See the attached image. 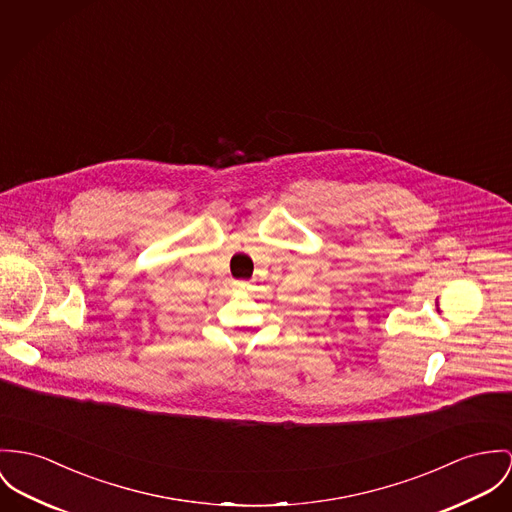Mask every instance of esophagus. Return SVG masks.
Returning a JSON list of instances; mask_svg holds the SVG:
<instances>
[{
    "mask_svg": "<svg viewBox=\"0 0 512 512\" xmlns=\"http://www.w3.org/2000/svg\"><path fill=\"white\" fill-rule=\"evenodd\" d=\"M234 288H236L237 292H245V290L249 288V282H243V280H236V282H234Z\"/></svg>",
    "mask_w": 512,
    "mask_h": 512,
    "instance_id": "1",
    "label": "esophagus"
}]
</instances>
